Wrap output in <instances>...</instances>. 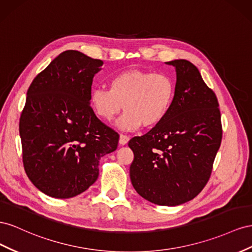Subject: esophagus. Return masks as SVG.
Here are the masks:
<instances>
[{
	"label": "esophagus",
	"instance_id": "1",
	"mask_svg": "<svg viewBox=\"0 0 252 252\" xmlns=\"http://www.w3.org/2000/svg\"><path fill=\"white\" fill-rule=\"evenodd\" d=\"M128 140H130V138H128V136H126V135H120L119 136V143L121 146H125V145H126V143L128 142Z\"/></svg>",
	"mask_w": 252,
	"mask_h": 252
}]
</instances>
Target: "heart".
I'll return each mask as SVG.
<instances>
[{
    "label": "heart",
    "instance_id": "1",
    "mask_svg": "<svg viewBox=\"0 0 252 252\" xmlns=\"http://www.w3.org/2000/svg\"><path fill=\"white\" fill-rule=\"evenodd\" d=\"M174 96V83L167 75L132 69L112 77L109 89H93L90 104L106 122H112L124 109L118 125L131 132L160 124L170 112Z\"/></svg>",
    "mask_w": 252,
    "mask_h": 252
}]
</instances>
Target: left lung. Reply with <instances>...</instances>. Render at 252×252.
Masks as SVG:
<instances>
[{
	"instance_id": "obj_1",
	"label": "left lung",
	"mask_w": 252,
	"mask_h": 252,
	"mask_svg": "<svg viewBox=\"0 0 252 252\" xmlns=\"http://www.w3.org/2000/svg\"><path fill=\"white\" fill-rule=\"evenodd\" d=\"M175 67V96L167 117L128 141L134 153L131 182L141 197L160 206L193 199L209 181L221 141L217 96L197 67L184 59Z\"/></svg>"
}]
</instances>
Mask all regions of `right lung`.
Wrapping results in <instances>:
<instances>
[{"label": "right lung", "mask_w": 252, "mask_h": 252, "mask_svg": "<svg viewBox=\"0 0 252 252\" xmlns=\"http://www.w3.org/2000/svg\"><path fill=\"white\" fill-rule=\"evenodd\" d=\"M103 61L65 50L33 79L20 118L23 163L46 195L70 198L94 184L99 160L117 149L119 135L90 105L93 78Z\"/></svg>", "instance_id": "1"}]
</instances>
